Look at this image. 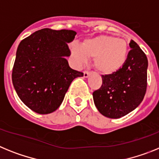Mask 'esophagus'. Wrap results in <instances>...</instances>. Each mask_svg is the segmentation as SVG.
Returning a JSON list of instances; mask_svg holds the SVG:
<instances>
[{"instance_id":"34e87169","label":"esophagus","mask_w":159,"mask_h":159,"mask_svg":"<svg viewBox=\"0 0 159 159\" xmlns=\"http://www.w3.org/2000/svg\"><path fill=\"white\" fill-rule=\"evenodd\" d=\"M89 74H90V72L89 71H87V70L84 71V78H87V77H89Z\"/></svg>"}]
</instances>
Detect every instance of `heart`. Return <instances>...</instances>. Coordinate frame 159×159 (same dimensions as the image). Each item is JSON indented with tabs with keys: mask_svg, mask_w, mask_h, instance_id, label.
I'll return each mask as SVG.
<instances>
[{
	"mask_svg": "<svg viewBox=\"0 0 159 159\" xmlns=\"http://www.w3.org/2000/svg\"><path fill=\"white\" fill-rule=\"evenodd\" d=\"M70 51L78 65L86 62L87 57L94 58L93 66L99 73L111 74L119 70L126 61L128 45L124 39L101 35L85 40L81 45H72Z\"/></svg>",
	"mask_w": 159,
	"mask_h": 159,
	"instance_id": "obj_1",
	"label": "heart"
}]
</instances>
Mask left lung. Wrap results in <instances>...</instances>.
Here are the masks:
<instances>
[{
	"label": "left lung",
	"mask_w": 159,
	"mask_h": 159,
	"mask_svg": "<svg viewBox=\"0 0 159 159\" xmlns=\"http://www.w3.org/2000/svg\"><path fill=\"white\" fill-rule=\"evenodd\" d=\"M127 59L115 73L102 75V84L93 93V102L102 115L119 118L133 111L143 102L147 87L148 60L131 40Z\"/></svg>",
	"instance_id": "1"
}]
</instances>
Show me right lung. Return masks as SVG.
I'll list each match as a JSON object with an SVG mask.
<instances>
[{
	"label": "right lung",
	"mask_w": 159,
	"mask_h": 159,
	"mask_svg": "<svg viewBox=\"0 0 159 159\" xmlns=\"http://www.w3.org/2000/svg\"><path fill=\"white\" fill-rule=\"evenodd\" d=\"M75 31L42 29L22 40L17 47L12 81L16 93L34 112H53L62 102L74 78L83 73L70 67L68 43Z\"/></svg>",
	"instance_id": "obj_1"
}]
</instances>
